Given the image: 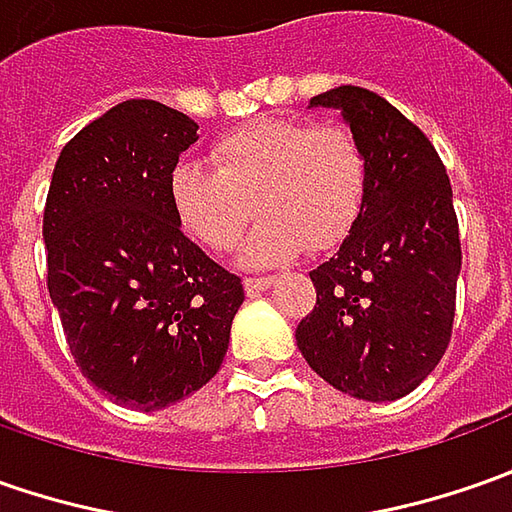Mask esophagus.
<instances>
[{
    "instance_id": "34e87169",
    "label": "esophagus",
    "mask_w": 512,
    "mask_h": 512,
    "mask_svg": "<svg viewBox=\"0 0 512 512\" xmlns=\"http://www.w3.org/2000/svg\"><path fill=\"white\" fill-rule=\"evenodd\" d=\"M272 283V277H246V280H243V289H246L249 297H257V294H263V291L269 289Z\"/></svg>"
}]
</instances>
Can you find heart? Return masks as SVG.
Listing matches in <instances>:
<instances>
[{"mask_svg":"<svg viewBox=\"0 0 512 512\" xmlns=\"http://www.w3.org/2000/svg\"><path fill=\"white\" fill-rule=\"evenodd\" d=\"M212 166L181 161L169 175V203L178 223L212 252L243 246L252 266H274L309 246L326 252L360 218L368 161L345 127L309 121H252L212 144Z\"/></svg>","mask_w":512,"mask_h":512,"instance_id":"b5f03b06","label":"heart"}]
</instances>
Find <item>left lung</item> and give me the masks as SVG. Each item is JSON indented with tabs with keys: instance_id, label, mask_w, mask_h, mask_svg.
Returning <instances> with one entry per match:
<instances>
[{
	"instance_id": "left-lung-1",
	"label": "left lung",
	"mask_w": 512,
	"mask_h": 512,
	"mask_svg": "<svg viewBox=\"0 0 512 512\" xmlns=\"http://www.w3.org/2000/svg\"><path fill=\"white\" fill-rule=\"evenodd\" d=\"M311 107L343 113L368 161V189L337 255L309 272L317 303L294 337L328 385L391 402L450 343L462 269L450 178L425 133L377 93L343 84Z\"/></svg>"
}]
</instances>
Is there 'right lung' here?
I'll return each instance as SVG.
<instances>
[{
  "label": "right lung",
  "mask_w": 512,
  "mask_h": 512,
  "mask_svg": "<svg viewBox=\"0 0 512 512\" xmlns=\"http://www.w3.org/2000/svg\"><path fill=\"white\" fill-rule=\"evenodd\" d=\"M198 124L130 98L64 144L45 203L47 291L84 377L124 408L158 411L218 374L243 303L181 232L169 203Z\"/></svg>",
  "instance_id": "right-lung-1"
}]
</instances>
